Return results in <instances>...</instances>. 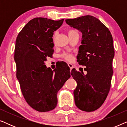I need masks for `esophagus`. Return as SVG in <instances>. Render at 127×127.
<instances>
[{"label":"esophagus","instance_id":"1","mask_svg":"<svg viewBox=\"0 0 127 127\" xmlns=\"http://www.w3.org/2000/svg\"><path fill=\"white\" fill-rule=\"evenodd\" d=\"M67 65H68L69 67H70V70H71V69H73V65L72 64H70V63H68V64H67Z\"/></svg>","mask_w":127,"mask_h":127}]
</instances>
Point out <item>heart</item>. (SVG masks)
<instances>
[{
    "instance_id": "b5f03b06",
    "label": "heart",
    "mask_w": 127,
    "mask_h": 127,
    "mask_svg": "<svg viewBox=\"0 0 127 127\" xmlns=\"http://www.w3.org/2000/svg\"><path fill=\"white\" fill-rule=\"evenodd\" d=\"M77 31L74 30V29H70V30L68 31V34L69 35H70V34H77ZM62 57H64L65 60L67 61H71L72 60V55L68 53H64L63 55H62Z\"/></svg>"
}]
</instances>
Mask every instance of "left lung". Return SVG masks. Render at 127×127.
Instances as JSON below:
<instances>
[{
    "label": "left lung",
    "instance_id": "obj_1",
    "mask_svg": "<svg viewBox=\"0 0 127 127\" xmlns=\"http://www.w3.org/2000/svg\"><path fill=\"white\" fill-rule=\"evenodd\" d=\"M65 21L82 33L77 59L79 65L86 66L87 71L86 74L75 69L71 72L77 82L74 102L80 110L93 112L103 103L110 88L114 56L112 36L103 23L91 15Z\"/></svg>",
    "mask_w": 127,
    "mask_h": 127
}]
</instances>
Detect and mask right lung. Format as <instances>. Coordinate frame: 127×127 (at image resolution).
I'll return each mask as SVG.
<instances>
[{
    "mask_svg": "<svg viewBox=\"0 0 127 127\" xmlns=\"http://www.w3.org/2000/svg\"><path fill=\"white\" fill-rule=\"evenodd\" d=\"M64 20L32 19L19 33L15 41L17 78L25 100L38 112H48L57 106L58 91L70 77V68L66 64L53 70L45 65L47 58L54 52V32Z\"/></svg>",
    "mask_w": 127,
    "mask_h": 127,
    "instance_id": "obj_1",
    "label": "right lung"
}]
</instances>
